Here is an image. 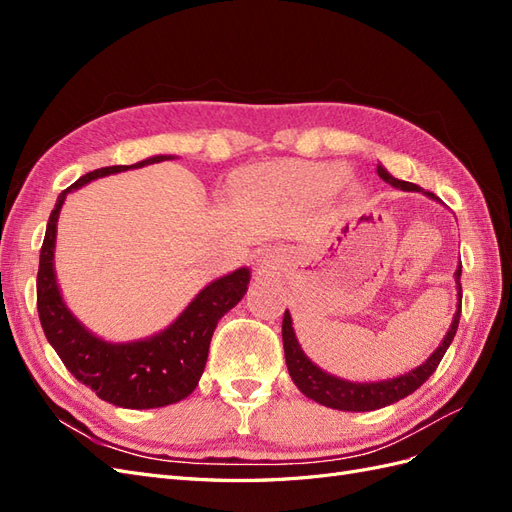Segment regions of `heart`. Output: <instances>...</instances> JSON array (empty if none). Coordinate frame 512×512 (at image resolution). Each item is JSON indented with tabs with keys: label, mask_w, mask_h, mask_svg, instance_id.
<instances>
[{
	"label": "heart",
	"mask_w": 512,
	"mask_h": 512,
	"mask_svg": "<svg viewBox=\"0 0 512 512\" xmlns=\"http://www.w3.org/2000/svg\"><path fill=\"white\" fill-rule=\"evenodd\" d=\"M292 175L307 190L316 194H333L344 185L348 170L342 164H307L292 168Z\"/></svg>",
	"instance_id": "heart-1"
}]
</instances>
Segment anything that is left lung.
I'll list each match as a JSON object with an SVG mask.
<instances>
[{
	"mask_svg": "<svg viewBox=\"0 0 512 512\" xmlns=\"http://www.w3.org/2000/svg\"><path fill=\"white\" fill-rule=\"evenodd\" d=\"M378 175L380 179H384L389 185L397 190L404 192H423L425 196L440 200L436 194L425 192L423 188H418L416 183L410 181H401L395 179L389 170H386L382 164H378ZM461 262L455 271V284H457V312L453 316L451 327H448L442 344L431 352L429 359L425 363L418 365L416 369L408 371L404 376L397 378H389V380H380V382H350L344 378H337L329 371L320 369L316 363H312V359L303 352L297 333H294L292 327V318L290 312L286 309L284 320H282V339H284V354H286V365H288V374L292 378V382L297 384V389L309 397L314 399L316 404L327 406L333 410H344V412H369V410H378L384 406H391L395 401L408 397L410 393H414L418 386H421L436 367L440 365L442 356L446 354L448 346L455 339L457 327H459V316H461Z\"/></svg>",
	"mask_w": 512,
	"mask_h": 512,
	"instance_id": "8db88e82",
	"label": "left lung"
}]
</instances>
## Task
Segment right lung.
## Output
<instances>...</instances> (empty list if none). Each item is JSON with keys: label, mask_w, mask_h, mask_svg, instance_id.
<instances>
[{"label": "right lung", "mask_w": 512, "mask_h": 512, "mask_svg": "<svg viewBox=\"0 0 512 512\" xmlns=\"http://www.w3.org/2000/svg\"><path fill=\"white\" fill-rule=\"evenodd\" d=\"M164 160H175V156H151L132 166H106L74 181L57 198L40 250L36 292L46 339L76 380L108 404L130 410L177 404L196 389L218 320L243 299L252 277L247 267L218 277L200 290L166 329L134 342H106L70 312L55 273L57 220L66 196L98 177Z\"/></svg>", "instance_id": "1"}]
</instances>
